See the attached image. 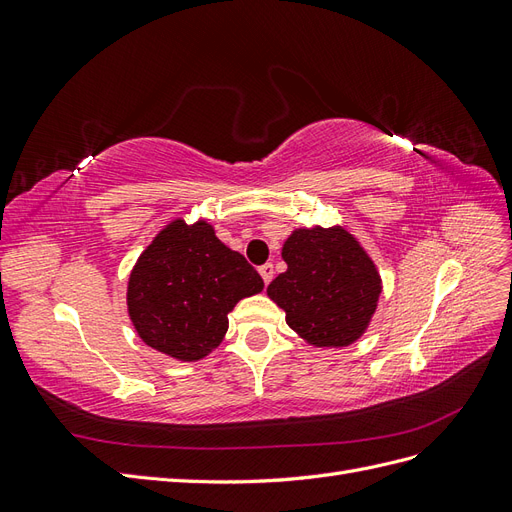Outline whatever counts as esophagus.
I'll return each mask as SVG.
<instances>
[{
    "label": "esophagus",
    "instance_id": "esophagus-1",
    "mask_svg": "<svg viewBox=\"0 0 512 512\" xmlns=\"http://www.w3.org/2000/svg\"><path fill=\"white\" fill-rule=\"evenodd\" d=\"M258 273H260L262 280H265V284H269L273 280V265H271V262H267V265H262L258 269Z\"/></svg>",
    "mask_w": 512,
    "mask_h": 512
}]
</instances>
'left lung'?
I'll use <instances>...</instances> for the list:
<instances>
[{
	"mask_svg": "<svg viewBox=\"0 0 512 512\" xmlns=\"http://www.w3.org/2000/svg\"><path fill=\"white\" fill-rule=\"evenodd\" d=\"M288 265L267 294L286 312V322L307 344L342 348L369 327L382 292L380 273L350 232L297 228L282 247Z\"/></svg>",
	"mask_w": 512,
	"mask_h": 512,
	"instance_id": "left-lung-1",
	"label": "left lung"
}]
</instances>
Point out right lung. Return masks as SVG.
<instances>
[{
	"label": "right lung",
	"instance_id": "add662e5",
	"mask_svg": "<svg viewBox=\"0 0 512 512\" xmlns=\"http://www.w3.org/2000/svg\"><path fill=\"white\" fill-rule=\"evenodd\" d=\"M265 288L258 271L205 220L164 226L138 256L128 282V314L143 342L177 361L218 348L228 312Z\"/></svg>",
	"mask_w": 512,
	"mask_h": 512
}]
</instances>
